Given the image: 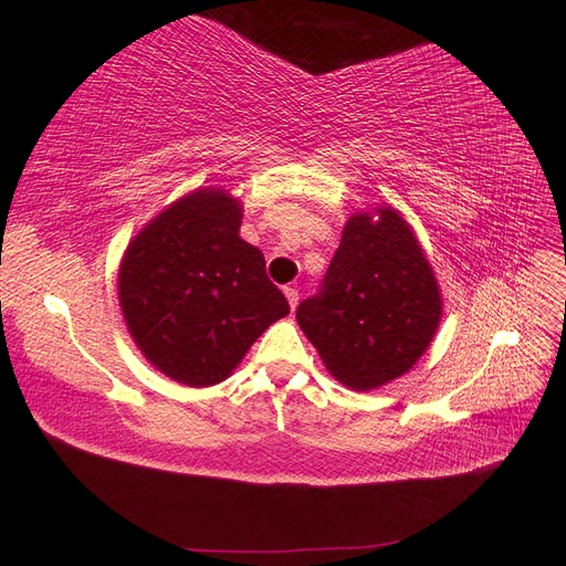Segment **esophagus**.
<instances>
[{"label": "esophagus", "instance_id": "34e87169", "mask_svg": "<svg viewBox=\"0 0 566 566\" xmlns=\"http://www.w3.org/2000/svg\"><path fill=\"white\" fill-rule=\"evenodd\" d=\"M283 293H285V297H287V302H290V310H295L297 300H300L297 287H295V285H287V287H283Z\"/></svg>", "mask_w": 566, "mask_h": 566}]
</instances>
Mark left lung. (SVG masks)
I'll return each mask as SVG.
<instances>
[{
	"label": "left lung",
	"mask_w": 566,
	"mask_h": 566,
	"mask_svg": "<svg viewBox=\"0 0 566 566\" xmlns=\"http://www.w3.org/2000/svg\"><path fill=\"white\" fill-rule=\"evenodd\" d=\"M354 214L318 293L297 306V323L325 368L352 389L399 378L430 347L441 297L430 262L397 210Z\"/></svg>",
	"instance_id": "obj_1"
}]
</instances>
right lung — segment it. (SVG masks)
<instances>
[{
	"mask_svg": "<svg viewBox=\"0 0 566 566\" xmlns=\"http://www.w3.org/2000/svg\"><path fill=\"white\" fill-rule=\"evenodd\" d=\"M241 205L200 188L129 243L117 290L129 333L148 361L188 387L227 380L252 342L290 306L245 243Z\"/></svg>",
	"mask_w": 566,
	"mask_h": 566,
	"instance_id": "obj_1",
	"label": "right lung"
}]
</instances>
